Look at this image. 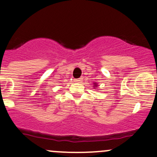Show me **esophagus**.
Listing matches in <instances>:
<instances>
[{
	"label": "esophagus",
	"instance_id": "1",
	"mask_svg": "<svg viewBox=\"0 0 157 157\" xmlns=\"http://www.w3.org/2000/svg\"><path fill=\"white\" fill-rule=\"evenodd\" d=\"M81 80H82L81 78H79V79H75L74 81H75L76 83H80V82H81Z\"/></svg>",
	"mask_w": 157,
	"mask_h": 157
}]
</instances>
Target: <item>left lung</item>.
<instances>
[{"mask_svg":"<svg viewBox=\"0 0 157 157\" xmlns=\"http://www.w3.org/2000/svg\"><path fill=\"white\" fill-rule=\"evenodd\" d=\"M97 86H98V85H97V83H95V85H94L93 86H94V87H96Z\"/></svg>","mask_w":157,"mask_h":157,"instance_id":"obj_1","label":"left lung"}]
</instances>
